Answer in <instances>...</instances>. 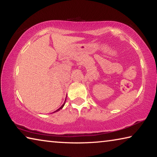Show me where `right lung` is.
<instances>
[{
  "label": "right lung",
  "instance_id": "1",
  "mask_svg": "<svg viewBox=\"0 0 157 157\" xmlns=\"http://www.w3.org/2000/svg\"><path fill=\"white\" fill-rule=\"evenodd\" d=\"M66 100H65V101H66ZM64 104H65V102H64V103H63V104L62 105V107H61L59 109H58L57 110H56V111H54V112H57V111H59L60 109H62L63 108V106H64ZM54 112H53V113H54Z\"/></svg>",
  "mask_w": 157,
  "mask_h": 157
}]
</instances>
